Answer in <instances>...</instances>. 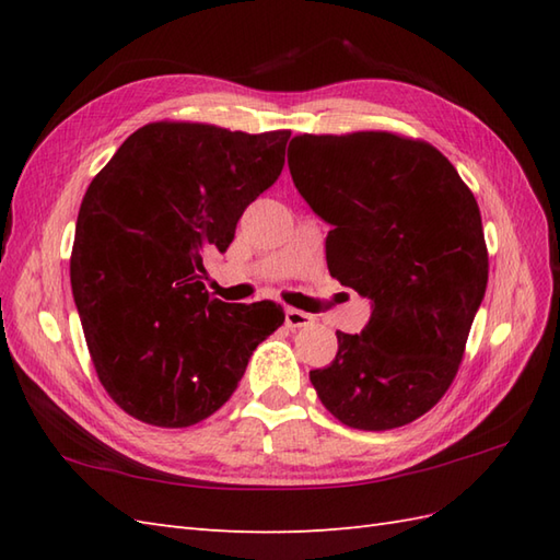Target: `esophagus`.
<instances>
[{
  "mask_svg": "<svg viewBox=\"0 0 560 560\" xmlns=\"http://www.w3.org/2000/svg\"><path fill=\"white\" fill-rule=\"evenodd\" d=\"M311 325H313V315L295 311V307H287V327L289 329H301V327H311Z\"/></svg>",
  "mask_w": 560,
  "mask_h": 560,
  "instance_id": "34e87169",
  "label": "esophagus"
}]
</instances>
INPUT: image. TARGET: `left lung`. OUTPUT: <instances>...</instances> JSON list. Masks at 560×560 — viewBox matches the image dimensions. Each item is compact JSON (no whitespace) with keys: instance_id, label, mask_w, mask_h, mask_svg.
Wrapping results in <instances>:
<instances>
[{"instance_id":"obj_1","label":"left lung","mask_w":560,"mask_h":560,"mask_svg":"<svg viewBox=\"0 0 560 560\" xmlns=\"http://www.w3.org/2000/svg\"><path fill=\"white\" fill-rule=\"evenodd\" d=\"M293 185L331 225L327 265L371 301L361 335L311 371L341 423L387 431L433 409L457 375L489 281L479 205L443 153L392 132L291 139Z\"/></svg>"}]
</instances>
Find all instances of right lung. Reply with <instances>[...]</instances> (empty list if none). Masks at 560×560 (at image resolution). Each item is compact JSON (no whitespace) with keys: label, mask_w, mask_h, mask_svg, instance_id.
I'll return each mask as SVG.
<instances>
[{"label":"right lung","mask_w":560,"mask_h":560,"mask_svg":"<svg viewBox=\"0 0 560 560\" xmlns=\"http://www.w3.org/2000/svg\"><path fill=\"white\" fill-rule=\"evenodd\" d=\"M291 132L201 122L137 129L83 195L69 277L91 361L135 419L185 428L231 399L281 305L223 303L201 283L247 205L283 168Z\"/></svg>","instance_id":"add662e5"}]
</instances>
